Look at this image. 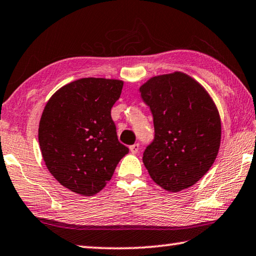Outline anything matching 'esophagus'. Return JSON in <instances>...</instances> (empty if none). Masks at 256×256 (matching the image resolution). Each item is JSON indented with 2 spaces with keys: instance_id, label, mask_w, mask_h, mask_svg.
Masks as SVG:
<instances>
[{
  "instance_id": "1",
  "label": "esophagus",
  "mask_w": 256,
  "mask_h": 256,
  "mask_svg": "<svg viewBox=\"0 0 256 256\" xmlns=\"http://www.w3.org/2000/svg\"><path fill=\"white\" fill-rule=\"evenodd\" d=\"M139 148H140L139 144H134L130 146V152H131L132 154H138L139 152Z\"/></svg>"
}]
</instances>
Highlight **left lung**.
I'll list each match as a JSON object with an SVG mask.
<instances>
[{
	"label": "left lung",
	"instance_id": "8db88e82",
	"mask_svg": "<svg viewBox=\"0 0 256 256\" xmlns=\"http://www.w3.org/2000/svg\"><path fill=\"white\" fill-rule=\"evenodd\" d=\"M154 117L155 138L144 164L162 188L178 192L208 173L221 142V120L208 91L184 72L152 77L140 86Z\"/></svg>",
	"mask_w": 256,
	"mask_h": 256
}]
</instances>
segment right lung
<instances>
[{
  "mask_svg": "<svg viewBox=\"0 0 256 256\" xmlns=\"http://www.w3.org/2000/svg\"><path fill=\"white\" fill-rule=\"evenodd\" d=\"M122 88L120 80L80 78L59 88L44 107L40 152L48 172L72 192L98 194L128 152L110 115Z\"/></svg>",
  "mask_w": 256,
  "mask_h": 256,
  "instance_id": "1",
  "label": "right lung"
}]
</instances>
